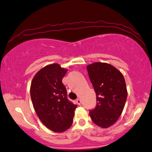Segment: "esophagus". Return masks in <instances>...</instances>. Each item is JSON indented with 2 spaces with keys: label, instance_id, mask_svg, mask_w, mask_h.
Segmentation results:
<instances>
[{
  "label": "esophagus",
  "instance_id": "obj_1",
  "mask_svg": "<svg viewBox=\"0 0 152 152\" xmlns=\"http://www.w3.org/2000/svg\"><path fill=\"white\" fill-rule=\"evenodd\" d=\"M76 101L77 104H81V102H82V101H81V99H77Z\"/></svg>",
  "mask_w": 152,
  "mask_h": 152
}]
</instances>
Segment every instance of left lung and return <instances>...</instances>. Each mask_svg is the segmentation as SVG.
<instances>
[{"mask_svg": "<svg viewBox=\"0 0 152 152\" xmlns=\"http://www.w3.org/2000/svg\"><path fill=\"white\" fill-rule=\"evenodd\" d=\"M87 70L96 96V105L89 110L90 117L99 127H109L119 119L127 100L124 77L120 71L105 63L89 64Z\"/></svg>", "mask_w": 152, "mask_h": 152, "instance_id": "8db88e82", "label": "left lung"}]
</instances>
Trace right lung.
<instances>
[{"mask_svg":"<svg viewBox=\"0 0 152 152\" xmlns=\"http://www.w3.org/2000/svg\"><path fill=\"white\" fill-rule=\"evenodd\" d=\"M67 70L59 64L47 65L35 74L31 97L38 117L49 129L62 133L69 129L77 106L67 99L62 82Z\"/></svg>","mask_w":152,"mask_h":152,"instance_id":"right-lung-1","label":"right lung"}]
</instances>
